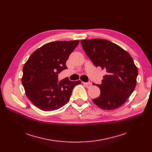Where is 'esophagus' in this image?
Here are the masks:
<instances>
[{
    "mask_svg": "<svg viewBox=\"0 0 152 152\" xmlns=\"http://www.w3.org/2000/svg\"><path fill=\"white\" fill-rule=\"evenodd\" d=\"M83 84H84V85L86 87H87V88H88V87H90L92 86V83H90V82L83 83Z\"/></svg>",
    "mask_w": 152,
    "mask_h": 152,
    "instance_id": "obj_1",
    "label": "esophagus"
}]
</instances>
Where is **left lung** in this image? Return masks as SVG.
<instances>
[{
	"label": "left lung",
	"mask_w": 152,
	"mask_h": 152,
	"mask_svg": "<svg viewBox=\"0 0 152 152\" xmlns=\"http://www.w3.org/2000/svg\"><path fill=\"white\" fill-rule=\"evenodd\" d=\"M83 49L94 65L106 71L101 84L100 95L92 101L102 109L111 110L122 106L136 86L138 70L131 56L108 40H81Z\"/></svg>",
	"instance_id": "obj_1"
}]
</instances>
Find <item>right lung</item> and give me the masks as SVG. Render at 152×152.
Here are the masks:
<instances>
[{
    "label": "right lung",
    "instance_id": "add662e5",
    "mask_svg": "<svg viewBox=\"0 0 152 152\" xmlns=\"http://www.w3.org/2000/svg\"><path fill=\"white\" fill-rule=\"evenodd\" d=\"M79 41H55L34 51L23 68L21 82L33 105L43 111L59 109L68 102L75 86L80 81L68 77L60 82L58 75L67 69L66 62Z\"/></svg>",
    "mask_w": 152,
    "mask_h": 152
}]
</instances>
